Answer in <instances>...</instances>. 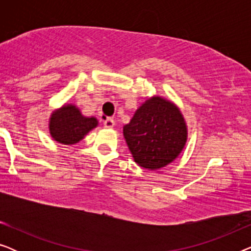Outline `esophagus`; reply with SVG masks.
Instances as JSON below:
<instances>
[{
	"label": "esophagus",
	"mask_w": 251,
	"mask_h": 251,
	"mask_svg": "<svg viewBox=\"0 0 251 251\" xmlns=\"http://www.w3.org/2000/svg\"><path fill=\"white\" fill-rule=\"evenodd\" d=\"M115 126V121L113 119H111V118H107V119H105L104 120V126L105 128H108V129H111V128H113V126Z\"/></svg>",
	"instance_id": "1"
}]
</instances>
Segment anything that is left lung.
Here are the masks:
<instances>
[{"label": "left lung", "mask_w": 251, "mask_h": 251, "mask_svg": "<svg viewBox=\"0 0 251 251\" xmlns=\"http://www.w3.org/2000/svg\"><path fill=\"white\" fill-rule=\"evenodd\" d=\"M187 126L178 106L161 96L143 102L123 136L133 160L144 169L157 170L179 156L187 142Z\"/></svg>", "instance_id": "left-lung-1"}]
</instances>
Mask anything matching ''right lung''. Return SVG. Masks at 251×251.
I'll return each instance as SVG.
<instances>
[{
    "label": "right lung",
    "instance_id": "add662e5",
    "mask_svg": "<svg viewBox=\"0 0 251 251\" xmlns=\"http://www.w3.org/2000/svg\"><path fill=\"white\" fill-rule=\"evenodd\" d=\"M98 126V120L82 115L80 108L65 104L54 109L49 119V132L53 140L64 145H74Z\"/></svg>",
    "mask_w": 251,
    "mask_h": 251
}]
</instances>
